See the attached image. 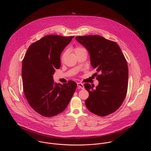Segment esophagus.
Masks as SVG:
<instances>
[{
	"label": "esophagus",
	"instance_id": "obj_1",
	"mask_svg": "<svg viewBox=\"0 0 151 151\" xmlns=\"http://www.w3.org/2000/svg\"><path fill=\"white\" fill-rule=\"evenodd\" d=\"M77 86H78L80 88L82 89H84V84H83L81 83H77Z\"/></svg>",
	"mask_w": 151,
	"mask_h": 151
}]
</instances>
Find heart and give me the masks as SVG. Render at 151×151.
I'll use <instances>...</instances> for the list:
<instances>
[{
    "label": "heart",
    "mask_w": 151,
    "mask_h": 151,
    "mask_svg": "<svg viewBox=\"0 0 151 151\" xmlns=\"http://www.w3.org/2000/svg\"><path fill=\"white\" fill-rule=\"evenodd\" d=\"M83 49H84V48H82V47H78V48H77V49L75 50V52H78V51H80V50H83ZM65 55V53H63V56H62V58H64Z\"/></svg>",
    "instance_id": "obj_1"
}]
</instances>
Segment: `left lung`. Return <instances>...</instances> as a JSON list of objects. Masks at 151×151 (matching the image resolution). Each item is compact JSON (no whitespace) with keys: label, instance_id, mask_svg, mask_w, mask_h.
Returning <instances> with one entry per match:
<instances>
[{"label":"left lung","instance_id":"left-lung-1","mask_svg":"<svg viewBox=\"0 0 151 151\" xmlns=\"http://www.w3.org/2000/svg\"><path fill=\"white\" fill-rule=\"evenodd\" d=\"M90 55L91 65L99 73H95L99 84L94 89L84 84L89 92L85 102L92 113L105 116L114 112L123 104L127 92L129 70L126 58L118 44L100 35L76 37Z\"/></svg>","mask_w":151,"mask_h":151}]
</instances>
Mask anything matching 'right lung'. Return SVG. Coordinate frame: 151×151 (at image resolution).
<instances>
[{"label": "right lung", "instance_id": "1", "mask_svg": "<svg viewBox=\"0 0 151 151\" xmlns=\"http://www.w3.org/2000/svg\"><path fill=\"white\" fill-rule=\"evenodd\" d=\"M74 36L49 35L31 44L22 62V80L25 96L31 107L45 117L64 111L77 84L73 81L61 84L53 75L60 67V55Z\"/></svg>", "mask_w": 151, "mask_h": 151}]
</instances>
